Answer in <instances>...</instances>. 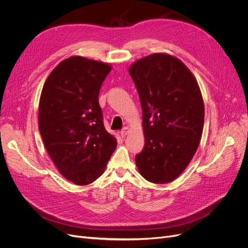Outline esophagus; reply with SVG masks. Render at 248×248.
Listing matches in <instances>:
<instances>
[{
    "label": "esophagus",
    "mask_w": 248,
    "mask_h": 248,
    "mask_svg": "<svg viewBox=\"0 0 248 248\" xmlns=\"http://www.w3.org/2000/svg\"><path fill=\"white\" fill-rule=\"evenodd\" d=\"M128 132H129V128L127 126H125L121 131V136L124 138V137H125L128 134Z\"/></svg>",
    "instance_id": "esophagus-1"
}]
</instances>
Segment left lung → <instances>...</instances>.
<instances>
[{"mask_svg": "<svg viewBox=\"0 0 248 248\" xmlns=\"http://www.w3.org/2000/svg\"><path fill=\"white\" fill-rule=\"evenodd\" d=\"M128 72L140 96L145 135L137 167L152 183H170L189 165L202 137L199 85L183 62L164 53L138 60Z\"/></svg>", "mask_w": 248, "mask_h": 248, "instance_id": "1", "label": "left lung"}]
</instances>
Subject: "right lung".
I'll list each match as a JSON object with an SVG mask.
<instances>
[{
  "mask_svg": "<svg viewBox=\"0 0 248 248\" xmlns=\"http://www.w3.org/2000/svg\"><path fill=\"white\" fill-rule=\"evenodd\" d=\"M109 64L72 56L60 62L44 83L38 124L58 171L84 186L100 177L116 147L106 131L98 102Z\"/></svg>",
  "mask_w": 248,
  "mask_h": 248,
  "instance_id": "1",
  "label": "right lung"
}]
</instances>
